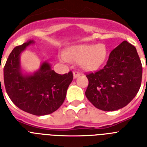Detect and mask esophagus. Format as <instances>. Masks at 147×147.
<instances>
[{
    "label": "esophagus",
    "instance_id": "1",
    "mask_svg": "<svg viewBox=\"0 0 147 147\" xmlns=\"http://www.w3.org/2000/svg\"><path fill=\"white\" fill-rule=\"evenodd\" d=\"M80 76H81V73H79V72H78V71H73V78H77Z\"/></svg>",
    "mask_w": 147,
    "mask_h": 147
}]
</instances>
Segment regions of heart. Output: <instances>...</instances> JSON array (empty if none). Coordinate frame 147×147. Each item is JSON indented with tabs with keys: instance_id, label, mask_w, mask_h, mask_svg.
Masks as SVG:
<instances>
[{
	"instance_id": "1",
	"label": "heart",
	"mask_w": 147,
	"mask_h": 147,
	"mask_svg": "<svg viewBox=\"0 0 147 147\" xmlns=\"http://www.w3.org/2000/svg\"><path fill=\"white\" fill-rule=\"evenodd\" d=\"M107 56V48L103 43L78 44L68 48L64 54L59 55V59L64 62H78L82 69L92 71L102 66Z\"/></svg>"
}]
</instances>
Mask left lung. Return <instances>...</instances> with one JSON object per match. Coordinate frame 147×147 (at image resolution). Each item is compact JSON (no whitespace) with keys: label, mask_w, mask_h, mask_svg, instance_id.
I'll return each instance as SVG.
<instances>
[{"label":"left lung","mask_w":147,"mask_h":147,"mask_svg":"<svg viewBox=\"0 0 147 147\" xmlns=\"http://www.w3.org/2000/svg\"><path fill=\"white\" fill-rule=\"evenodd\" d=\"M143 68L137 49L123 41L110 53L102 69L87 75L85 96L98 109L113 111L127 105L137 95Z\"/></svg>","instance_id":"left-lung-1"}]
</instances>
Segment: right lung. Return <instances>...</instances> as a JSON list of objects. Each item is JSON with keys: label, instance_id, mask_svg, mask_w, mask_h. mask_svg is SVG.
Listing matches in <instances>:
<instances>
[{"label": "right lung", "instance_id": "obj_1", "mask_svg": "<svg viewBox=\"0 0 147 147\" xmlns=\"http://www.w3.org/2000/svg\"><path fill=\"white\" fill-rule=\"evenodd\" d=\"M33 40L16 47L10 53L3 69V82L8 96L20 109L42 116L55 111L64 102L67 89L73 79L71 71L57 74L48 62H43L33 73L23 71L21 53ZM1 83V78H0Z\"/></svg>", "mask_w": 147, "mask_h": 147}]
</instances>
